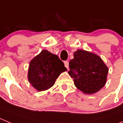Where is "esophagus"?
Here are the masks:
<instances>
[{"mask_svg":"<svg viewBox=\"0 0 123 123\" xmlns=\"http://www.w3.org/2000/svg\"><path fill=\"white\" fill-rule=\"evenodd\" d=\"M64 63L65 67H66L68 69H69V62L66 61L64 62Z\"/></svg>","mask_w":123,"mask_h":123,"instance_id":"obj_1","label":"esophagus"}]
</instances>
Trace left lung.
Returning <instances> with one entry per match:
<instances>
[{"mask_svg":"<svg viewBox=\"0 0 123 123\" xmlns=\"http://www.w3.org/2000/svg\"><path fill=\"white\" fill-rule=\"evenodd\" d=\"M69 76L74 85L84 93L91 94L105 85L108 68L99 56L84 50L74 52V59L69 62Z\"/></svg>","mask_w":123,"mask_h":123,"instance_id":"1","label":"left lung"}]
</instances>
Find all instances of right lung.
<instances>
[{"label": "right lung", "instance_id": "add662e5", "mask_svg": "<svg viewBox=\"0 0 123 123\" xmlns=\"http://www.w3.org/2000/svg\"><path fill=\"white\" fill-rule=\"evenodd\" d=\"M67 71L57 55L42 50L30 62L28 80L39 91H46L54 84L61 73Z\"/></svg>", "mask_w": 123, "mask_h": 123}]
</instances>
